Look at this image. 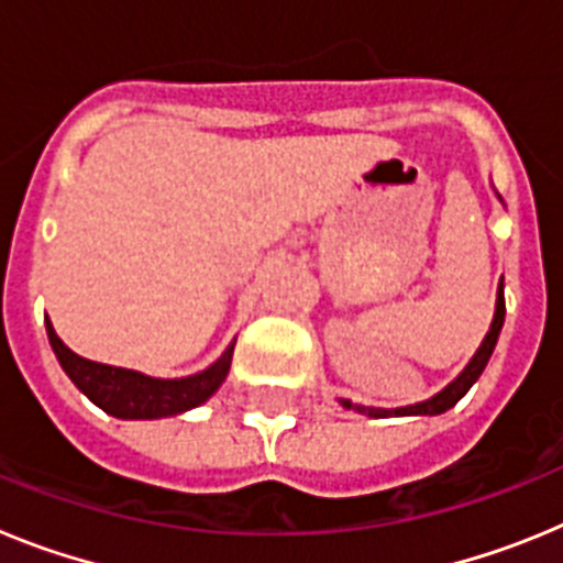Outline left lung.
<instances>
[{
	"label": "left lung",
	"mask_w": 563,
	"mask_h": 563,
	"mask_svg": "<svg viewBox=\"0 0 563 563\" xmlns=\"http://www.w3.org/2000/svg\"><path fill=\"white\" fill-rule=\"evenodd\" d=\"M496 197H499V194H496ZM501 324H505V282H499V290H496V312H494V321H490V330H487L485 341L479 343V350H476L474 357L467 361L465 369H462L460 375H456L454 380L445 386V389L437 391V395L429 397V400L415 402V406H400V409H375V406H361V402L343 400V397L338 402H341L343 409H352V411H357V415H366V417H417V415L434 417V415H442V411L454 409L456 402L465 397V391L471 389V386L479 380L482 372H485L487 361H490V355H494L496 341H499Z\"/></svg>",
	"instance_id": "left-lung-1"
}]
</instances>
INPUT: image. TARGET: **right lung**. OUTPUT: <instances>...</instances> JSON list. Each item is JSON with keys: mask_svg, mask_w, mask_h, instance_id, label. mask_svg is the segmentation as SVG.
<instances>
[{"mask_svg": "<svg viewBox=\"0 0 563 563\" xmlns=\"http://www.w3.org/2000/svg\"><path fill=\"white\" fill-rule=\"evenodd\" d=\"M49 346L56 352L62 369L78 386V391L96 402L98 409L118 420H161V417L183 415L208 400L213 391L225 383L231 369L233 341L208 369L188 377H152L143 372L123 369V366H109V363L89 361L76 355L67 343L56 335L49 318H44Z\"/></svg>", "mask_w": 563, "mask_h": 563, "instance_id": "obj_1", "label": "right lung"}]
</instances>
